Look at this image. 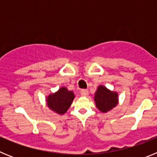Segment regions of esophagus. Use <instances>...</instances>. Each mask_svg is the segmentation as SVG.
<instances>
[{"label": "esophagus", "mask_w": 157, "mask_h": 157, "mask_svg": "<svg viewBox=\"0 0 157 157\" xmlns=\"http://www.w3.org/2000/svg\"><path fill=\"white\" fill-rule=\"evenodd\" d=\"M80 94H81V95L83 96V97H87V96L89 95V91L88 90H82Z\"/></svg>", "instance_id": "1"}]
</instances>
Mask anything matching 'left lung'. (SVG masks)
<instances>
[{
	"label": "left lung",
	"instance_id": "8db88e82",
	"mask_svg": "<svg viewBox=\"0 0 157 157\" xmlns=\"http://www.w3.org/2000/svg\"><path fill=\"white\" fill-rule=\"evenodd\" d=\"M116 93L109 90L106 87L100 86L95 94L96 106L102 112H106L116 106L118 102Z\"/></svg>",
	"mask_w": 157,
	"mask_h": 157
}]
</instances>
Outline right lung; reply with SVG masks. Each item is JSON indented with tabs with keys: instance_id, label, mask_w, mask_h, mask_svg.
<instances>
[{
	"instance_id": "right-lung-1",
	"label": "right lung",
	"mask_w": 157,
	"mask_h": 157,
	"mask_svg": "<svg viewBox=\"0 0 157 157\" xmlns=\"http://www.w3.org/2000/svg\"><path fill=\"white\" fill-rule=\"evenodd\" d=\"M74 98V93L68 91L65 87H62L56 94L48 96L47 105L58 114H63L69 109Z\"/></svg>"
}]
</instances>
